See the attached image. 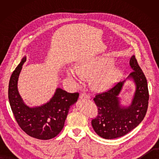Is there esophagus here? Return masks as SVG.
<instances>
[{"label": "esophagus", "instance_id": "1", "mask_svg": "<svg viewBox=\"0 0 159 159\" xmlns=\"http://www.w3.org/2000/svg\"><path fill=\"white\" fill-rule=\"evenodd\" d=\"M80 98H87V99H90L91 97L88 94H87L86 93H81L80 94Z\"/></svg>", "mask_w": 159, "mask_h": 159}]
</instances>
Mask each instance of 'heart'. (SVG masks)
<instances>
[{
	"mask_svg": "<svg viewBox=\"0 0 159 159\" xmlns=\"http://www.w3.org/2000/svg\"><path fill=\"white\" fill-rule=\"evenodd\" d=\"M68 79L75 83H80L84 75H91L92 88L98 91L109 89L116 83L121 74V70L113 63V61L101 57H93L80 61L77 66H68L66 70Z\"/></svg>",
	"mask_w": 159,
	"mask_h": 159,
	"instance_id": "b5f03b06",
	"label": "heart"
}]
</instances>
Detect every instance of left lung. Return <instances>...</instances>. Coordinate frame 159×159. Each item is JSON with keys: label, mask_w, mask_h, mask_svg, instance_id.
Wrapping results in <instances>:
<instances>
[{"label": "left lung", "mask_w": 159, "mask_h": 159, "mask_svg": "<svg viewBox=\"0 0 159 159\" xmlns=\"http://www.w3.org/2000/svg\"><path fill=\"white\" fill-rule=\"evenodd\" d=\"M129 65L133 72L126 80L93 98L98 115L92 120V125L98 135L104 139H113L125 135L136 128L146 114L149 100L146 78L134 56L130 58ZM126 80L133 81L136 89L131 103L124 106L119 96Z\"/></svg>", "instance_id": "8db88e82"}]
</instances>
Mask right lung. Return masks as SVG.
<instances>
[{"label":"right lung","instance_id":"add662e5","mask_svg":"<svg viewBox=\"0 0 159 159\" xmlns=\"http://www.w3.org/2000/svg\"><path fill=\"white\" fill-rule=\"evenodd\" d=\"M26 60L25 56L10 78L8 90L10 106L17 122L26 134L38 139H50L63 129L70 108L76 102L79 94L68 93L57 87L47 102L40 106L27 105L18 88L19 76Z\"/></svg>","mask_w":159,"mask_h":159}]
</instances>
